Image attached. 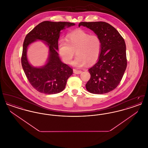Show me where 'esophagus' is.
I'll return each instance as SVG.
<instances>
[{
  "label": "esophagus",
  "instance_id": "1",
  "mask_svg": "<svg viewBox=\"0 0 148 148\" xmlns=\"http://www.w3.org/2000/svg\"><path fill=\"white\" fill-rule=\"evenodd\" d=\"M73 73L76 74H79L82 73V71H79V70H77V69H73Z\"/></svg>",
  "mask_w": 148,
  "mask_h": 148
}]
</instances>
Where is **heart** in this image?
I'll list each match as a JSON object with an SVG mask.
<instances>
[{
  "instance_id": "1",
  "label": "heart",
  "mask_w": 148,
  "mask_h": 148,
  "mask_svg": "<svg viewBox=\"0 0 148 148\" xmlns=\"http://www.w3.org/2000/svg\"><path fill=\"white\" fill-rule=\"evenodd\" d=\"M101 49V42L97 35H90L82 30L69 33L66 40L58 42V52L64 62L71 64L76 53L77 56L72 65L77 68L85 66L87 63H94L98 59Z\"/></svg>"
}]
</instances>
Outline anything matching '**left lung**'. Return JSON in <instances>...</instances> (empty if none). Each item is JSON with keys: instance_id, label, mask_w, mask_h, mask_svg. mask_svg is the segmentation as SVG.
<instances>
[{"instance_id": "obj_1", "label": "left lung", "mask_w": 148, "mask_h": 148, "mask_svg": "<svg viewBox=\"0 0 148 148\" xmlns=\"http://www.w3.org/2000/svg\"><path fill=\"white\" fill-rule=\"evenodd\" d=\"M80 26L92 30L101 42L98 60L88 70L91 77L86 89L95 94L111 92L119 85L127 68L125 41L118 30L106 22H80Z\"/></svg>"}]
</instances>
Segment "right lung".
<instances>
[{
	"label": "right lung",
	"mask_w": 148,
	"mask_h": 148,
	"mask_svg": "<svg viewBox=\"0 0 148 148\" xmlns=\"http://www.w3.org/2000/svg\"><path fill=\"white\" fill-rule=\"evenodd\" d=\"M75 25L73 23L44 21L39 23L26 35L23 42L21 65L28 80L37 91L45 94L62 92L73 69L61 61L58 50V39L61 30ZM37 40L42 41L49 47V56L43 66L31 65L27 58L28 46Z\"/></svg>",
	"instance_id": "1"
}]
</instances>
